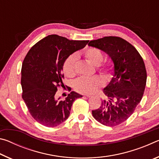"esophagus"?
<instances>
[{
	"label": "esophagus",
	"instance_id": "obj_1",
	"mask_svg": "<svg viewBox=\"0 0 159 159\" xmlns=\"http://www.w3.org/2000/svg\"><path fill=\"white\" fill-rule=\"evenodd\" d=\"M85 96L87 97V98H90V97H91L90 95H85Z\"/></svg>",
	"mask_w": 159,
	"mask_h": 159
}]
</instances>
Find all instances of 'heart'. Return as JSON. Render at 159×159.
<instances>
[{
    "label": "heart",
    "instance_id": "1",
    "mask_svg": "<svg viewBox=\"0 0 159 159\" xmlns=\"http://www.w3.org/2000/svg\"><path fill=\"white\" fill-rule=\"evenodd\" d=\"M84 57L93 65L98 67L99 71L107 76L114 69V62L111 60H103V54L96 48H88L85 50ZM77 60V56L75 54L70 55L64 61L62 70L64 75L69 78H72L76 74L75 64ZM103 85V81L98 76L90 78L81 77L74 82L73 87L76 92L82 94L93 93L96 89Z\"/></svg>",
    "mask_w": 159,
    "mask_h": 159
}]
</instances>
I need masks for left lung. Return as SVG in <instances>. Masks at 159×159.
I'll list each match as a JSON object with an SVG mask.
<instances>
[{
    "label": "left lung",
    "mask_w": 159,
    "mask_h": 159,
    "mask_svg": "<svg viewBox=\"0 0 159 159\" xmlns=\"http://www.w3.org/2000/svg\"><path fill=\"white\" fill-rule=\"evenodd\" d=\"M88 45L104 51L114 64V74L104 88L106 99L93 110V117L102 124L116 126L133 114L143 96L147 71L143 59L133 45L117 36L91 41Z\"/></svg>",
    "instance_id": "obj_1"
}]
</instances>
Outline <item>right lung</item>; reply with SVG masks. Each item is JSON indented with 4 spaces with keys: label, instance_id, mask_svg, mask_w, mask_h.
Listing matches in <instances>:
<instances>
[{
    "label": "right lung",
    "instance_id": "obj_1",
    "mask_svg": "<svg viewBox=\"0 0 159 159\" xmlns=\"http://www.w3.org/2000/svg\"><path fill=\"white\" fill-rule=\"evenodd\" d=\"M88 42L49 35L26 54L21 67V96L38 123L51 128L61 124L69 116L74 101L82 97L72 91L64 100H60L56 98V93L58 87L64 85V61Z\"/></svg>",
    "mask_w": 159,
    "mask_h": 159
}]
</instances>
